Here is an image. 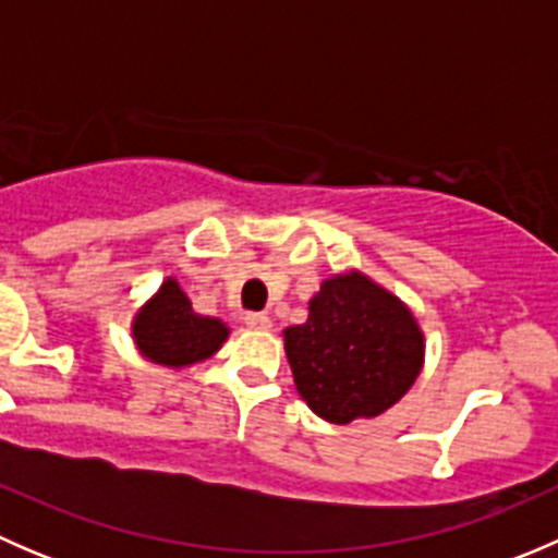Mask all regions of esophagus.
Masks as SVG:
<instances>
[{"instance_id":"1","label":"esophagus","mask_w":558,"mask_h":558,"mask_svg":"<svg viewBox=\"0 0 558 558\" xmlns=\"http://www.w3.org/2000/svg\"><path fill=\"white\" fill-rule=\"evenodd\" d=\"M245 324L251 329H269L272 326V318L267 313H245Z\"/></svg>"}]
</instances>
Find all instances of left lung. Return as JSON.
I'll return each instance as SVG.
<instances>
[{
  "instance_id": "8db88e82",
  "label": "left lung",
  "mask_w": 558,
  "mask_h": 558,
  "mask_svg": "<svg viewBox=\"0 0 558 558\" xmlns=\"http://www.w3.org/2000/svg\"><path fill=\"white\" fill-rule=\"evenodd\" d=\"M305 324L283 329L300 397L318 418L351 424L397 404L424 367V331L399 296L359 269L331 275Z\"/></svg>"
}]
</instances>
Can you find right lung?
<instances>
[{
  "mask_svg": "<svg viewBox=\"0 0 558 558\" xmlns=\"http://www.w3.org/2000/svg\"><path fill=\"white\" fill-rule=\"evenodd\" d=\"M229 326L221 318L199 315L174 278H167L154 296L134 313L132 340L148 362L167 369H185L221 351Z\"/></svg>",
  "mask_w": 558,
  "mask_h": 558,
  "instance_id": "right-lung-1",
  "label": "right lung"
}]
</instances>
